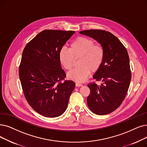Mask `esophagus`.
I'll return each instance as SVG.
<instances>
[{"label":"esophagus","instance_id":"esophagus-1","mask_svg":"<svg viewBox=\"0 0 147 147\" xmlns=\"http://www.w3.org/2000/svg\"><path fill=\"white\" fill-rule=\"evenodd\" d=\"M75 86H76V87H80V86H83V84H81V83H77L75 84Z\"/></svg>","mask_w":147,"mask_h":147}]
</instances>
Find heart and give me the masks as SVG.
<instances>
[{"instance_id": "heart-1", "label": "heart", "mask_w": 147, "mask_h": 147, "mask_svg": "<svg viewBox=\"0 0 147 147\" xmlns=\"http://www.w3.org/2000/svg\"><path fill=\"white\" fill-rule=\"evenodd\" d=\"M59 58L63 67L67 70L74 67L75 59L79 60L78 68L67 74L69 79L77 82H83L90 72H95L102 66L104 59V50L100 45H95L90 38L80 37L70 44V49H61Z\"/></svg>"}]
</instances>
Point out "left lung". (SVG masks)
Listing matches in <instances>:
<instances>
[{"mask_svg":"<svg viewBox=\"0 0 147 147\" xmlns=\"http://www.w3.org/2000/svg\"><path fill=\"white\" fill-rule=\"evenodd\" d=\"M93 38L104 50L102 66L93 78L101 81L87 86L90 90L87 98L88 107L98 115H107L118 109L124 100L131 81L130 60L127 51L120 40L110 32L99 29L80 31Z\"/></svg>","mask_w":147,"mask_h":147,"instance_id":"left-lung-1","label":"left lung"}]
</instances>
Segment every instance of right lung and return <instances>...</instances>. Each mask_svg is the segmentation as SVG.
Here are the masks:
<instances>
[{
  "instance_id": "obj_1",
  "label": "right lung",
  "mask_w": 147,
  "mask_h": 147,
  "mask_svg": "<svg viewBox=\"0 0 147 147\" xmlns=\"http://www.w3.org/2000/svg\"><path fill=\"white\" fill-rule=\"evenodd\" d=\"M74 33L43 31L23 51L19 71L23 93L30 106L44 116L61 115L75 88L73 81L64 80L59 58L61 49Z\"/></svg>"
}]
</instances>
